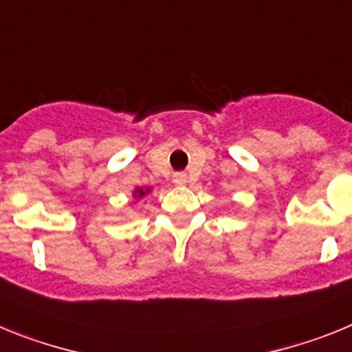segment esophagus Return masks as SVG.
<instances>
[{
  "mask_svg": "<svg viewBox=\"0 0 352 352\" xmlns=\"http://www.w3.org/2000/svg\"><path fill=\"white\" fill-rule=\"evenodd\" d=\"M173 182L176 183V185H185V183H186V174L185 173H176L173 176Z\"/></svg>",
  "mask_w": 352,
  "mask_h": 352,
  "instance_id": "34e87169",
  "label": "esophagus"
}]
</instances>
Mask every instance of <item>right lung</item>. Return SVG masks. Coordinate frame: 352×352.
Returning <instances> with one entry per match:
<instances>
[{"instance_id": "right-lung-1", "label": "right lung", "mask_w": 352, "mask_h": 352, "mask_svg": "<svg viewBox=\"0 0 352 352\" xmlns=\"http://www.w3.org/2000/svg\"><path fill=\"white\" fill-rule=\"evenodd\" d=\"M148 192H149V188H146V190H142V188H138V190L133 192V197L141 199V197H144V195L148 194Z\"/></svg>"}]
</instances>
